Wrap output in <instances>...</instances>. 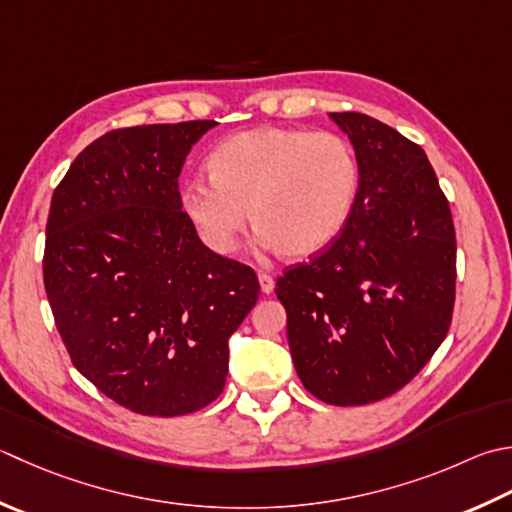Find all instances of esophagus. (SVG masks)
<instances>
[{
    "label": "esophagus",
    "instance_id": "obj_1",
    "mask_svg": "<svg viewBox=\"0 0 512 512\" xmlns=\"http://www.w3.org/2000/svg\"><path fill=\"white\" fill-rule=\"evenodd\" d=\"M257 279H259V286H262V293H266V295L273 293V290H275V279L273 277H270L268 273H259Z\"/></svg>",
    "mask_w": 512,
    "mask_h": 512
}]
</instances>
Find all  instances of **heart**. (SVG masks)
I'll return each mask as SVG.
<instances>
[{
  "label": "heart",
  "instance_id": "1",
  "mask_svg": "<svg viewBox=\"0 0 512 512\" xmlns=\"http://www.w3.org/2000/svg\"><path fill=\"white\" fill-rule=\"evenodd\" d=\"M210 179H188L179 204L199 239L228 257L248 224L266 248L308 259L335 242L359 193V159L330 130L259 126L226 137L208 157Z\"/></svg>",
  "mask_w": 512,
  "mask_h": 512
}]
</instances>
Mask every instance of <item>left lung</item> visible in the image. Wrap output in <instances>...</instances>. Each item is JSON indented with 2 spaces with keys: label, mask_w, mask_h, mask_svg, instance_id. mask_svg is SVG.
I'll list each match as a JSON object with an SVG mask.
<instances>
[{
  "label": "left lung",
  "mask_w": 512,
  "mask_h": 512,
  "mask_svg": "<svg viewBox=\"0 0 512 512\" xmlns=\"http://www.w3.org/2000/svg\"><path fill=\"white\" fill-rule=\"evenodd\" d=\"M330 119L359 159L357 202L335 242L286 268L275 295L304 388L326 404L362 406L404 388L444 342L457 242L422 146L362 113Z\"/></svg>",
  "instance_id": "left-lung-1"
}]
</instances>
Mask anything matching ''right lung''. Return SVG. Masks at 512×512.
Wrapping results in <instances>:
<instances>
[{"label":"right lung","instance_id":"1","mask_svg":"<svg viewBox=\"0 0 512 512\" xmlns=\"http://www.w3.org/2000/svg\"><path fill=\"white\" fill-rule=\"evenodd\" d=\"M217 122L117 128L55 188L44 286L73 366L139 415L222 395L228 337L259 297L255 270L202 244L179 204L186 155Z\"/></svg>","mask_w":512,"mask_h":512}]
</instances>
